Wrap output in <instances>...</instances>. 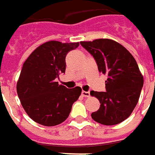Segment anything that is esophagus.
<instances>
[{"label":"esophagus","instance_id":"obj_1","mask_svg":"<svg viewBox=\"0 0 155 155\" xmlns=\"http://www.w3.org/2000/svg\"><path fill=\"white\" fill-rule=\"evenodd\" d=\"M82 97H90V92H89V91H82Z\"/></svg>","mask_w":155,"mask_h":155}]
</instances>
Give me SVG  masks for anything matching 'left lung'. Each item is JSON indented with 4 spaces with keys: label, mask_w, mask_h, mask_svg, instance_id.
I'll return each instance as SVG.
<instances>
[{
    "label": "left lung",
    "mask_w": 155,
    "mask_h": 155,
    "mask_svg": "<svg viewBox=\"0 0 155 155\" xmlns=\"http://www.w3.org/2000/svg\"><path fill=\"white\" fill-rule=\"evenodd\" d=\"M80 44L93 56L99 72L107 74L106 91H91L101 106L91 113L95 121L106 125L122 122L137 105L144 78L132 54L112 39H99Z\"/></svg>",
    "instance_id": "1"
}]
</instances>
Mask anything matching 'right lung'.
I'll use <instances>...</instances> for the list:
<instances>
[{
	"mask_svg": "<svg viewBox=\"0 0 155 155\" xmlns=\"http://www.w3.org/2000/svg\"><path fill=\"white\" fill-rule=\"evenodd\" d=\"M78 46L79 43L46 42L24 63L16 90L25 112L35 122L54 126L69 116L82 89L67 88L59 85L56 78L65 73L68 53Z\"/></svg>",
	"mask_w": 155,
	"mask_h": 155,
	"instance_id": "right-lung-1",
	"label": "right lung"
}]
</instances>
